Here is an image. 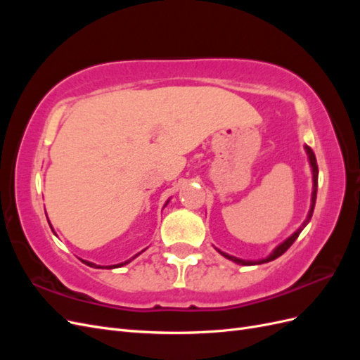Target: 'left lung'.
Returning <instances> with one entry per match:
<instances>
[{
	"mask_svg": "<svg viewBox=\"0 0 360 360\" xmlns=\"http://www.w3.org/2000/svg\"><path fill=\"white\" fill-rule=\"evenodd\" d=\"M304 151H307V156H308V160H309V167H311V172H312V193H311V205H309V212H308L307 219L303 221V224H302V225L297 228V230L294 231L290 237H287L284 242L279 243L274 250H271V252H270L266 258H261V259H243V258H237V257H234V255H230V254H226V252H222L221 249H217V248H216L217 252H219L222 257H225V258H228V259H231L233 263H236V264H240V266H257V264L269 263V261H274V259H276L278 257H281L282 254H284L285 250H287V249L294 243V240H296V238L299 237V234L302 233L303 228L309 224L311 217H312V213H314L315 200H317V188H319V167H317V159H315V155H314V151L311 150V147L304 146Z\"/></svg>",
	"mask_w": 360,
	"mask_h": 360,
	"instance_id": "1",
	"label": "left lung"
}]
</instances>
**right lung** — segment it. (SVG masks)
<instances>
[{"instance_id":"obj_1","label":"right lung","mask_w":360,"mask_h":360,"mask_svg":"<svg viewBox=\"0 0 360 360\" xmlns=\"http://www.w3.org/2000/svg\"><path fill=\"white\" fill-rule=\"evenodd\" d=\"M168 202H169V200L165 202V205H163V207H167L168 205ZM49 222V221H48ZM51 225V224H49ZM51 228H52V225H51ZM53 231V230H52ZM147 249V248H146ZM146 249H143V250H141V252H138L136 255H134L132 258H129V259H126V261H123V263H118V264H112V266H99V264H94V263H91V261H86V259H81L82 261V263H85L86 266H90V267H94V269H117V267H123V266H126V264H129L130 263V261H132V259H135L138 255H141V254H143L144 252V250Z\"/></svg>"}]
</instances>
